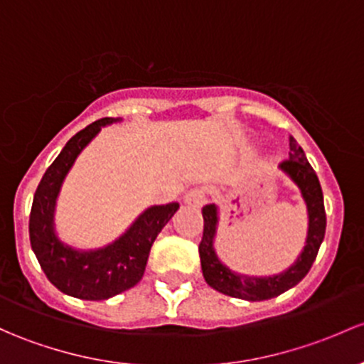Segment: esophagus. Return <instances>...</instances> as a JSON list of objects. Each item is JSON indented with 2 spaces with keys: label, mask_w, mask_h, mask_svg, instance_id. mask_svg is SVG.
I'll return each instance as SVG.
<instances>
[{
  "label": "esophagus",
  "mask_w": 364,
  "mask_h": 364,
  "mask_svg": "<svg viewBox=\"0 0 364 364\" xmlns=\"http://www.w3.org/2000/svg\"><path fill=\"white\" fill-rule=\"evenodd\" d=\"M204 202H205L204 188H192L190 192L185 193V204L192 205V208H200Z\"/></svg>",
  "instance_id": "1"
}]
</instances>
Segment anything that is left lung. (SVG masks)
<instances>
[{"label": "left lung", "mask_w": 364, "mask_h": 364, "mask_svg": "<svg viewBox=\"0 0 364 364\" xmlns=\"http://www.w3.org/2000/svg\"><path fill=\"white\" fill-rule=\"evenodd\" d=\"M279 169L284 171L296 183L301 197L307 204L309 232L304 251L288 270L277 275H269V277H255L252 275V277H250V275L232 272L228 267H225L218 259L213 246L218 227V208L214 204L204 205L202 208L204 233H202V240L198 244V255H200L202 274H204L205 282L216 291L233 298H240V300H270V298L279 296L281 293L296 286L311 270L321 242L324 239V232H326L323 190H321L316 171L312 169L307 156H305L304 150L298 146L294 137H289V159L279 164Z\"/></svg>", "instance_id": "8db88e82"}]
</instances>
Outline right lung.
<instances>
[{
  "label": "right lung",
  "instance_id": "right-lung-1",
  "mask_svg": "<svg viewBox=\"0 0 364 364\" xmlns=\"http://www.w3.org/2000/svg\"><path fill=\"white\" fill-rule=\"evenodd\" d=\"M118 120L120 118H101L68 141L45 171L29 214L31 247L45 275L57 289L80 300H108L136 286L146 269L156 235L179 209L178 202L148 208L124 235L95 251L73 250L57 239L53 211L64 178L80 151L97 136L101 127Z\"/></svg>",
  "mask_w": 364,
  "mask_h": 364
}]
</instances>
